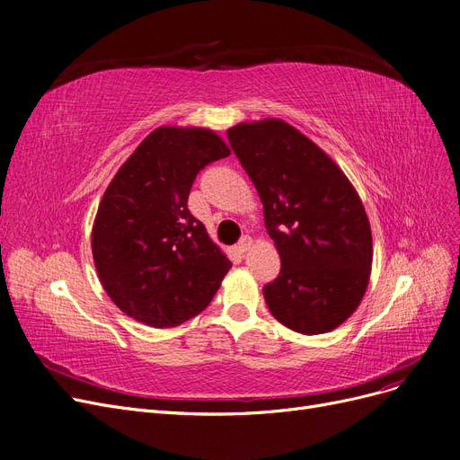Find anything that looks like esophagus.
<instances>
[{
  "label": "esophagus",
  "instance_id": "obj_1",
  "mask_svg": "<svg viewBox=\"0 0 460 460\" xmlns=\"http://www.w3.org/2000/svg\"><path fill=\"white\" fill-rule=\"evenodd\" d=\"M251 245H252V240H251V237L249 235H245V237H242V240H240V243H237L235 245V251L237 252H240V254H245L249 249H251Z\"/></svg>",
  "mask_w": 460,
  "mask_h": 460
}]
</instances>
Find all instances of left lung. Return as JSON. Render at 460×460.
<instances>
[{"label":"left lung","instance_id":"8db88e82","mask_svg":"<svg viewBox=\"0 0 460 460\" xmlns=\"http://www.w3.org/2000/svg\"><path fill=\"white\" fill-rule=\"evenodd\" d=\"M264 206L281 256L264 287L271 315L305 336L351 317L372 271V230L362 201L338 164L281 119L240 122L226 132Z\"/></svg>","mask_w":460,"mask_h":460}]
</instances>
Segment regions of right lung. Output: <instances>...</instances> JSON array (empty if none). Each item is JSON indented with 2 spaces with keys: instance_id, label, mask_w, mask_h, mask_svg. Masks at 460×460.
I'll return each instance as SVG.
<instances>
[{
  "instance_id": "1",
  "label": "right lung",
  "mask_w": 460,
  "mask_h": 460,
  "mask_svg": "<svg viewBox=\"0 0 460 460\" xmlns=\"http://www.w3.org/2000/svg\"><path fill=\"white\" fill-rule=\"evenodd\" d=\"M228 155L208 128L160 126L109 182L92 226V256L109 298L128 317L170 328L213 300L232 262L187 201L198 172Z\"/></svg>"
}]
</instances>
